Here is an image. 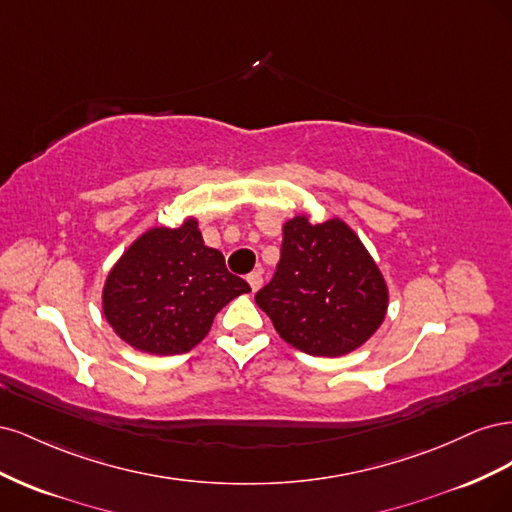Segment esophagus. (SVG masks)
<instances>
[{
	"instance_id": "34e87169",
	"label": "esophagus",
	"mask_w": 512,
	"mask_h": 512,
	"mask_svg": "<svg viewBox=\"0 0 512 512\" xmlns=\"http://www.w3.org/2000/svg\"><path fill=\"white\" fill-rule=\"evenodd\" d=\"M247 284H250L252 292L260 290V286H262V275H260L258 271H252L250 275H247Z\"/></svg>"
}]
</instances>
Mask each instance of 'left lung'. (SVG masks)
Segmentation results:
<instances>
[{"label":"left lung","instance_id":"8db88e82","mask_svg":"<svg viewBox=\"0 0 512 512\" xmlns=\"http://www.w3.org/2000/svg\"><path fill=\"white\" fill-rule=\"evenodd\" d=\"M273 280L256 292L284 342L312 356H344L374 335L389 309V286L359 235L342 220L299 213L282 226Z\"/></svg>","mask_w":512,"mask_h":512}]
</instances>
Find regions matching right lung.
Listing matches in <instances>:
<instances>
[{
    "instance_id": "obj_1",
    "label": "right lung",
    "mask_w": 512,
    "mask_h": 512,
    "mask_svg": "<svg viewBox=\"0 0 512 512\" xmlns=\"http://www.w3.org/2000/svg\"><path fill=\"white\" fill-rule=\"evenodd\" d=\"M250 290L188 215L179 228L156 226L132 241L106 275L102 312L134 350L170 356L203 342L215 314Z\"/></svg>"
}]
</instances>
